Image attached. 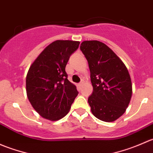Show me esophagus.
<instances>
[{
  "label": "esophagus",
  "mask_w": 153,
  "mask_h": 153,
  "mask_svg": "<svg viewBox=\"0 0 153 153\" xmlns=\"http://www.w3.org/2000/svg\"><path fill=\"white\" fill-rule=\"evenodd\" d=\"M83 85H84V82L82 81V82H81L79 84V86H83Z\"/></svg>",
  "instance_id": "34e87169"
}]
</instances>
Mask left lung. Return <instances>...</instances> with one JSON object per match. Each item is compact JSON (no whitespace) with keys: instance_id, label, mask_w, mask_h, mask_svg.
I'll return each instance as SVG.
<instances>
[{"instance_id":"8db88e82","label":"left lung","mask_w":153,"mask_h":153,"mask_svg":"<svg viewBox=\"0 0 153 153\" xmlns=\"http://www.w3.org/2000/svg\"><path fill=\"white\" fill-rule=\"evenodd\" d=\"M80 48L90 70L93 92L88 103L92 113L101 121L112 122L124 113L132 97V82L127 68L101 41H83Z\"/></svg>"}]
</instances>
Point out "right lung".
Instances as JSON below:
<instances>
[{"label":"right lung","mask_w":153,"mask_h":153,"mask_svg":"<svg viewBox=\"0 0 153 153\" xmlns=\"http://www.w3.org/2000/svg\"><path fill=\"white\" fill-rule=\"evenodd\" d=\"M79 41L58 40L48 45L29 67L26 89L32 107L44 118L58 121L69 112L78 95L65 67Z\"/></svg>","instance_id":"add662e5"}]
</instances>
